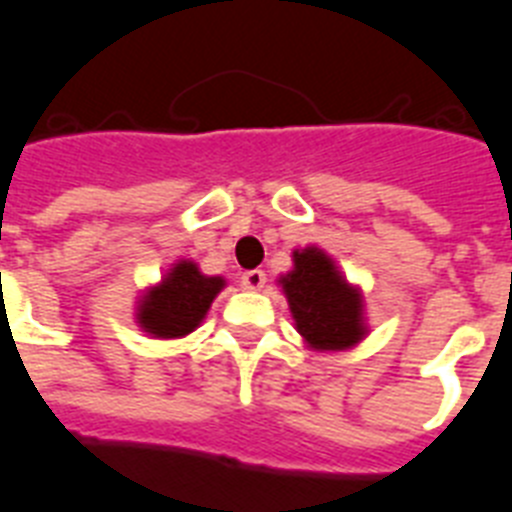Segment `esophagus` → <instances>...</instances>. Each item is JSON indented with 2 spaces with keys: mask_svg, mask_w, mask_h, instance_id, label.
I'll return each instance as SVG.
<instances>
[{
  "mask_svg": "<svg viewBox=\"0 0 512 512\" xmlns=\"http://www.w3.org/2000/svg\"><path fill=\"white\" fill-rule=\"evenodd\" d=\"M239 283H242V288H247V291H260V288H265V283H268V275H265V270H247Z\"/></svg>",
  "mask_w": 512,
  "mask_h": 512,
  "instance_id": "1",
  "label": "esophagus"
}]
</instances>
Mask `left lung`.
<instances>
[{
  "label": "left lung",
  "instance_id": "8db88e82",
  "mask_svg": "<svg viewBox=\"0 0 512 512\" xmlns=\"http://www.w3.org/2000/svg\"><path fill=\"white\" fill-rule=\"evenodd\" d=\"M296 268L281 278L296 330L317 350L350 348L366 335L363 304L355 288L342 281L322 250L293 252Z\"/></svg>",
  "mask_w": 512,
  "mask_h": 512
}]
</instances>
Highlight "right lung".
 Listing matches in <instances>:
<instances>
[{"label":"right lung","instance_id":"add662e5","mask_svg":"<svg viewBox=\"0 0 512 512\" xmlns=\"http://www.w3.org/2000/svg\"><path fill=\"white\" fill-rule=\"evenodd\" d=\"M224 278L201 275L193 262L182 260L167 273L162 286L151 288L139 306V324L157 337H182L206 317Z\"/></svg>","mask_w":512,"mask_h":512}]
</instances>
